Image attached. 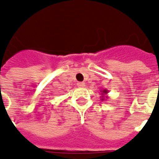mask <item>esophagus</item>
I'll return each instance as SVG.
<instances>
[{
  "label": "esophagus",
  "instance_id": "34e87169",
  "mask_svg": "<svg viewBox=\"0 0 159 159\" xmlns=\"http://www.w3.org/2000/svg\"><path fill=\"white\" fill-rule=\"evenodd\" d=\"M77 86L80 87V88H83V87L85 86V84L84 82H78L77 83Z\"/></svg>",
  "mask_w": 159,
  "mask_h": 159
}]
</instances>
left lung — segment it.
Here are the masks:
<instances>
[{
  "mask_svg": "<svg viewBox=\"0 0 159 159\" xmlns=\"http://www.w3.org/2000/svg\"><path fill=\"white\" fill-rule=\"evenodd\" d=\"M108 93V90H107V89H102V90H100V95H101V96H100V100H102V101L108 98V96H107Z\"/></svg>",
  "mask_w": 159,
  "mask_h": 159,
  "instance_id": "8db88e82",
  "label": "left lung"
}]
</instances>
